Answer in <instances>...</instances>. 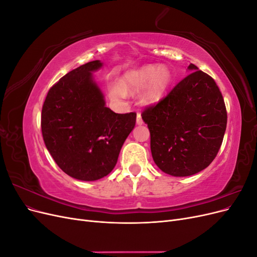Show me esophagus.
Instances as JSON below:
<instances>
[{
    "label": "esophagus",
    "instance_id": "esophagus-1",
    "mask_svg": "<svg viewBox=\"0 0 257 257\" xmlns=\"http://www.w3.org/2000/svg\"><path fill=\"white\" fill-rule=\"evenodd\" d=\"M136 122H137V124L138 125H142L143 124V119H142V114L141 113H137V118H136Z\"/></svg>",
    "mask_w": 257,
    "mask_h": 257
}]
</instances>
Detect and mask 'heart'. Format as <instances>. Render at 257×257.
<instances>
[{
  "label": "heart",
  "mask_w": 257,
  "mask_h": 257,
  "mask_svg": "<svg viewBox=\"0 0 257 257\" xmlns=\"http://www.w3.org/2000/svg\"><path fill=\"white\" fill-rule=\"evenodd\" d=\"M173 76L165 66L154 64L143 65L123 75L120 82L110 85V95L114 98L125 97L128 92H141V100L146 105H153L164 97Z\"/></svg>",
  "instance_id": "b5f03b06"
}]
</instances>
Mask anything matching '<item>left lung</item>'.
I'll list each match as a JSON object with an SVG mask.
<instances>
[{"instance_id": "left-lung-1", "label": "left lung", "mask_w": 257, "mask_h": 257, "mask_svg": "<svg viewBox=\"0 0 257 257\" xmlns=\"http://www.w3.org/2000/svg\"><path fill=\"white\" fill-rule=\"evenodd\" d=\"M188 76L142 116L150 131L152 158L174 177L195 175L210 165L223 142L227 112L215 81L190 64Z\"/></svg>"}]
</instances>
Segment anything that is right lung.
I'll list each match as a JSON object with an SVG mask.
<instances>
[{
	"label": "right lung",
	"mask_w": 257,
	"mask_h": 257,
	"mask_svg": "<svg viewBox=\"0 0 257 257\" xmlns=\"http://www.w3.org/2000/svg\"><path fill=\"white\" fill-rule=\"evenodd\" d=\"M103 66L89 62L50 88L42 109L46 148L65 174L95 181L114 168L121 148L133 131L136 113H115L106 107L93 72Z\"/></svg>",
	"instance_id": "add662e5"
}]
</instances>
